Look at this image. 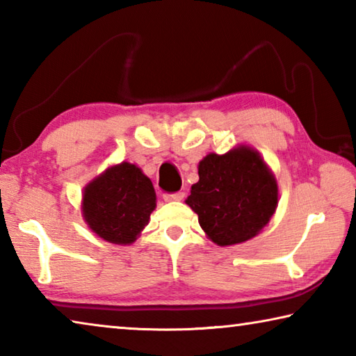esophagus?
I'll return each instance as SVG.
<instances>
[{
	"instance_id": "1",
	"label": "esophagus",
	"mask_w": 356,
	"mask_h": 356,
	"mask_svg": "<svg viewBox=\"0 0 356 356\" xmlns=\"http://www.w3.org/2000/svg\"><path fill=\"white\" fill-rule=\"evenodd\" d=\"M184 197H185V193L177 191V193H172V195H165L163 200L166 202H176V201H182Z\"/></svg>"
}]
</instances>
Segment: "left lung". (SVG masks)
Returning a JSON list of instances; mask_svg holds the SVG:
<instances>
[{
	"label": "left lung",
	"instance_id": "8db88e82",
	"mask_svg": "<svg viewBox=\"0 0 356 356\" xmlns=\"http://www.w3.org/2000/svg\"><path fill=\"white\" fill-rule=\"evenodd\" d=\"M186 206L197 213L206 236L218 246L243 243L268 225L278 207V182L254 147L240 144L210 152L197 165Z\"/></svg>",
	"mask_w": 356,
	"mask_h": 356
}]
</instances>
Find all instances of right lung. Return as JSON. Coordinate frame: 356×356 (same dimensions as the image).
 <instances>
[{"label":"right lung","mask_w":356,"mask_h":356,"mask_svg":"<svg viewBox=\"0 0 356 356\" xmlns=\"http://www.w3.org/2000/svg\"><path fill=\"white\" fill-rule=\"evenodd\" d=\"M155 207L152 182L129 161L108 166L83 188V220L95 236L114 245L134 243Z\"/></svg>","instance_id":"1"}]
</instances>
